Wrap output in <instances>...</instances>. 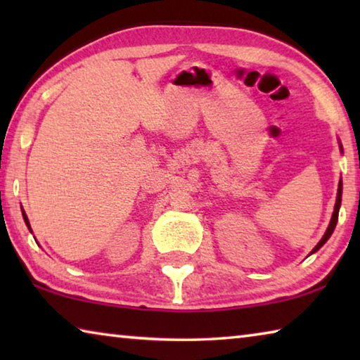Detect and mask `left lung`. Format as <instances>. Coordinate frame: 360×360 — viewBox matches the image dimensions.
<instances>
[{"label": "left lung", "instance_id": "left-lung-1", "mask_svg": "<svg viewBox=\"0 0 360 360\" xmlns=\"http://www.w3.org/2000/svg\"><path fill=\"white\" fill-rule=\"evenodd\" d=\"M340 149L343 150V148H341V144H340ZM341 191H343V182H338V193H337V203H335V208H333V214H332V219H330V224H328V227H327V230H326V233H324V236H322L321 238V241L318 243V245L314 246V249L311 251V254L313 252H316V251H319V249L326 245V241L330 238V235L333 233V230H335V225H337V221H338V211H340V205H341Z\"/></svg>", "mask_w": 360, "mask_h": 360}]
</instances>
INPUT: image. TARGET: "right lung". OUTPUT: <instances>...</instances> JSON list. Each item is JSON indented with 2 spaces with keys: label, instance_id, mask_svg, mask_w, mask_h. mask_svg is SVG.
I'll return each instance as SVG.
<instances>
[{
  "label": "right lung",
  "instance_id": "right-lung-1",
  "mask_svg": "<svg viewBox=\"0 0 360 360\" xmlns=\"http://www.w3.org/2000/svg\"><path fill=\"white\" fill-rule=\"evenodd\" d=\"M22 214H23V221H25V224H27V227L30 229V231H32V227H30V222H28V217H27V214H25V211H23V212H22Z\"/></svg>",
  "mask_w": 360,
  "mask_h": 360
}]
</instances>
